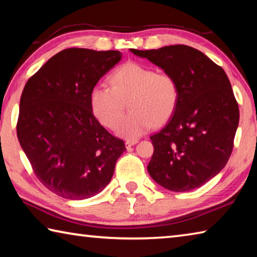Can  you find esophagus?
Wrapping results in <instances>:
<instances>
[{
    "label": "esophagus",
    "instance_id": "1",
    "mask_svg": "<svg viewBox=\"0 0 257 257\" xmlns=\"http://www.w3.org/2000/svg\"><path fill=\"white\" fill-rule=\"evenodd\" d=\"M137 139H128V141H125V147H132L135 144H137Z\"/></svg>",
    "mask_w": 257,
    "mask_h": 257
}]
</instances>
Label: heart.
<instances>
[{"label": "heart", "mask_w": 257, "mask_h": 257, "mask_svg": "<svg viewBox=\"0 0 257 257\" xmlns=\"http://www.w3.org/2000/svg\"><path fill=\"white\" fill-rule=\"evenodd\" d=\"M111 87L96 85L89 94L90 108L105 127H116L128 102L131 112L116 128L123 138H137L153 124H161L175 112L179 101V86L168 72H155L152 67L127 62L110 77Z\"/></svg>", "instance_id": "1"}]
</instances>
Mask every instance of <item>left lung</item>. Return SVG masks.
<instances>
[{"instance_id": "8db88e82", "label": "left lung", "mask_w": 257, "mask_h": 257, "mask_svg": "<svg viewBox=\"0 0 257 257\" xmlns=\"http://www.w3.org/2000/svg\"><path fill=\"white\" fill-rule=\"evenodd\" d=\"M130 52L170 73L179 86L175 112L151 136L150 176L172 191L198 188L222 170L231 155L239 122L231 84L222 68L194 47Z\"/></svg>"}]
</instances>
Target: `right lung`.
<instances>
[{
    "label": "right lung",
    "instance_id": "right-lung-1",
    "mask_svg": "<svg viewBox=\"0 0 257 257\" xmlns=\"http://www.w3.org/2000/svg\"><path fill=\"white\" fill-rule=\"evenodd\" d=\"M121 58L119 51L67 49L25 85L17 123L20 146L38 180L61 197L86 199L101 193L125 151L89 103L90 90Z\"/></svg>",
    "mask_w": 257,
    "mask_h": 257
}]
</instances>
